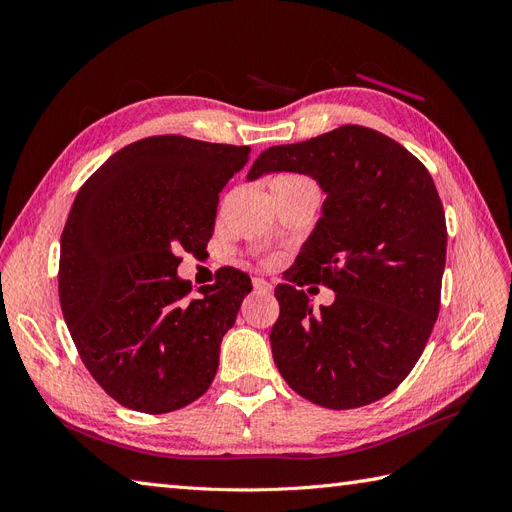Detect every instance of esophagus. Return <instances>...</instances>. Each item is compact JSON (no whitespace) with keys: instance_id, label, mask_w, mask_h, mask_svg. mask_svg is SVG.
Here are the masks:
<instances>
[{"instance_id":"obj_1","label":"esophagus","mask_w":512,"mask_h":512,"mask_svg":"<svg viewBox=\"0 0 512 512\" xmlns=\"http://www.w3.org/2000/svg\"><path fill=\"white\" fill-rule=\"evenodd\" d=\"M254 290H258V292H271L273 286L267 280H262V277H254Z\"/></svg>"}]
</instances>
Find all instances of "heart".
<instances>
[{
    "instance_id": "obj_1",
    "label": "heart",
    "mask_w": 512,
    "mask_h": 512,
    "mask_svg": "<svg viewBox=\"0 0 512 512\" xmlns=\"http://www.w3.org/2000/svg\"><path fill=\"white\" fill-rule=\"evenodd\" d=\"M301 183H312V181H307L305 177H299V175H282L273 179L271 188H282V185H301Z\"/></svg>"
}]
</instances>
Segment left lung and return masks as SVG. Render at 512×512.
<instances>
[{"label":"left lung","instance_id":"left-lung-1","mask_svg":"<svg viewBox=\"0 0 512 512\" xmlns=\"http://www.w3.org/2000/svg\"><path fill=\"white\" fill-rule=\"evenodd\" d=\"M269 173L307 175L327 194L288 282L336 292L314 310L298 285L275 288L273 361L322 408L374 404L410 374L440 312L446 220L436 183L406 147L363 126L269 147L247 181Z\"/></svg>","mask_w":512,"mask_h":512}]
</instances>
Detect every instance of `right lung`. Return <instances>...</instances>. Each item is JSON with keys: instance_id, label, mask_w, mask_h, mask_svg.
Instances as JSON below:
<instances>
[{"instance_id": "add662e5", "label": "right lung", "mask_w": 512, "mask_h": 512, "mask_svg": "<svg viewBox=\"0 0 512 512\" xmlns=\"http://www.w3.org/2000/svg\"><path fill=\"white\" fill-rule=\"evenodd\" d=\"M247 156L245 145L151 136L76 194L61 232V312L89 374L121 406L166 414L211 386L252 280L228 269L192 297L179 254L205 250L220 192Z\"/></svg>"}]
</instances>
